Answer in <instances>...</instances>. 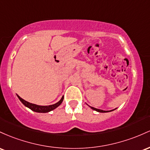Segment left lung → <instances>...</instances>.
<instances>
[{"label": "left lung", "instance_id": "1", "mask_svg": "<svg viewBox=\"0 0 150 150\" xmlns=\"http://www.w3.org/2000/svg\"><path fill=\"white\" fill-rule=\"evenodd\" d=\"M91 107V106H90ZM92 109L94 110H96L98 112H109V111H106V110H100V109H97V108H95L93 107H91Z\"/></svg>", "mask_w": 150, "mask_h": 150}]
</instances>
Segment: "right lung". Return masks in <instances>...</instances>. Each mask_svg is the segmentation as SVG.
I'll return each instance as SVG.
<instances>
[{
  "mask_svg": "<svg viewBox=\"0 0 150 150\" xmlns=\"http://www.w3.org/2000/svg\"><path fill=\"white\" fill-rule=\"evenodd\" d=\"M18 98L20 99V100L24 104L25 106L29 108L30 109H31V110H33V111L38 112H47L51 111V110H52L54 109H55L56 108L58 107L59 105L62 103V101H63V99H64V97H62L61 100H60L58 103H57L53 104V105H45H45H36V104L30 103L26 101V100H25L24 99L20 97L19 96H18Z\"/></svg>",
  "mask_w": 150,
  "mask_h": 150,
  "instance_id": "1",
  "label": "right lung"
}]
</instances>
